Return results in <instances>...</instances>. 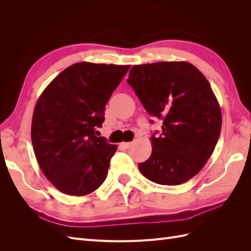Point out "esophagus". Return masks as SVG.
Listing matches in <instances>:
<instances>
[{
  "mask_svg": "<svg viewBox=\"0 0 251 251\" xmlns=\"http://www.w3.org/2000/svg\"><path fill=\"white\" fill-rule=\"evenodd\" d=\"M131 144H132V142H121L120 147H123L124 149H128V148H130Z\"/></svg>",
  "mask_w": 251,
  "mask_h": 251,
  "instance_id": "34e87169",
  "label": "esophagus"
}]
</instances>
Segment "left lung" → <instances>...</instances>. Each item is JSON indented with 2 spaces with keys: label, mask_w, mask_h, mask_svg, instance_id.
Returning a JSON list of instances; mask_svg holds the SVG:
<instances>
[{
  "label": "left lung",
  "mask_w": 251,
  "mask_h": 251,
  "mask_svg": "<svg viewBox=\"0 0 251 251\" xmlns=\"http://www.w3.org/2000/svg\"><path fill=\"white\" fill-rule=\"evenodd\" d=\"M126 81L150 115L163 120L160 136L151 138L150 158L138 164L141 174L162 185L192 179L221 133V109L208 80L187 62H161L133 66Z\"/></svg>",
  "instance_id": "obj_1"
}]
</instances>
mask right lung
I'll use <instances>...</instances> for the list:
<instances>
[{"label":"right lung","mask_w":251,"mask_h":251,"mask_svg":"<svg viewBox=\"0 0 251 251\" xmlns=\"http://www.w3.org/2000/svg\"><path fill=\"white\" fill-rule=\"evenodd\" d=\"M128 69V65L76 63L41 94L33 111L32 146L42 172L59 192L85 196L107 178L117 146L96 137V130Z\"/></svg>","instance_id":"obj_1"}]
</instances>
